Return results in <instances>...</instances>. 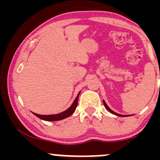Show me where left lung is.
Instances as JSON below:
<instances>
[{
    "label": "left lung",
    "mask_w": 160,
    "mask_h": 160,
    "mask_svg": "<svg viewBox=\"0 0 160 160\" xmlns=\"http://www.w3.org/2000/svg\"><path fill=\"white\" fill-rule=\"evenodd\" d=\"M103 103H104V107H105L106 109H107L108 111H109V112H111V113H113V114H114V115H117V116H119V117H127V116H130V115H121V114H119V113H116V112H114V111H112V110L111 109V108H110L108 107V106L107 105V104L105 103V102H104V100H103Z\"/></svg>",
    "instance_id": "left-lung-1"
}]
</instances>
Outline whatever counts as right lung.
Segmentation results:
<instances>
[{
    "mask_svg": "<svg viewBox=\"0 0 160 160\" xmlns=\"http://www.w3.org/2000/svg\"><path fill=\"white\" fill-rule=\"evenodd\" d=\"M80 92L78 93V96L76 97V98L74 99V102H73L72 104L71 105V107L68 108L67 110L65 111L62 112L60 113H57V114H51V115H40L38 114V113H33L36 117H38V118L41 119V120H45V121H58L63 120V119L67 118L72 114L74 113L75 110H76L77 106H78V97L79 95H80Z\"/></svg>",
    "mask_w": 160,
    "mask_h": 160,
    "instance_id": "right-lung-1",
    "label": "right lung"
}]
</instances>
